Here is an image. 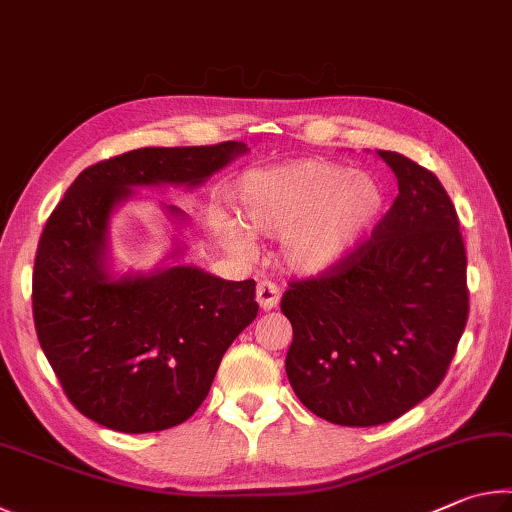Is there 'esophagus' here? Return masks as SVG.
I'll use <instances>...</instances> for the list:
<instances>
[{
    "mask_svg": "<svg viewBox=\"0 0 512 512\" xmlns=\"http://www.w3.org/2000/svg\"><path fill=\"white\" fill-rule=\"evenodd\" d=\"M255 298L259 302V307L264 311H271L273 307H277V302H280V289H277L273 282H259Z\"/></svg>",
    "mask_w": 512,
    "mask_h": 512,
    "instance_id": "obj_1",
    "label": "esophagus"
}]
</instances>
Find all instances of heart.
Listing matches in <instances>:
<instances>
[{
	"label": "heart",
	"instance_id": "1",
	"mask_svg": "<svg viewBox=\"0 0 512 512\" xmlns=\"http://www.w3.org/2000/svg\"><path fill=\"white\" fill-rule=\"evenodd\" d=\"M237 221L219 216L216 235L232 250L253 237L282 239V259L298 275H325L348 262L375 228L386 192L375 176L348 164L300 158L250 169L230 189Z\"/></svg>",
	"mask_w": 512,
	"mask_h": 512
}]
</instances>
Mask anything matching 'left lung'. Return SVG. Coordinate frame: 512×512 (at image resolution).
Instances as JSON below:
<instances>
[{
  "instance_id": "obj_1",
  "label": "left lung",
  "mask_w": 512,
  "mask_h": 512,
  "mask_svg": "<svg viewBox=\"0 0 512 512\" xmlns=\"http://www.w3.org/2000/svg\"><path fill=\"white\" fill-rule=\"evenodd\" d=\"M395 203L348 262L293 282L282 298L293 341L289 384L343 427L400 418L436 391L467 323V257L454 203L431 171L377 151Z\"/></svg>"
}]
</instances>
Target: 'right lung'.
I'll list each match as a JSON object with an SVG mask.
<instances>
[{"label": "right lung", "mask_w": 512, "mask_h": 512, "mask_svg": "<svg viewBox=\"0 0 512 512\" xmlns=\"http://www.w3.org/2000/svg\"><path fill=\"white\" fill-rule=\"evenodd\" d=\"M248 153L244 142L135 149L79 173L42 230L33 320L56 377L85 418L121 433L192 418L232 341L257 316L255 280L230 282L180 264L185 244L153 271H112L110 221L137 187H201ZM180 228L189 216L162 205Z\"/></svg>", "instance_id": "right-lung-1"}]
</instances>
